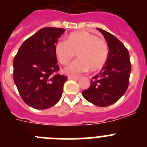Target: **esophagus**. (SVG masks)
<instances>
[{"mask_svg": "<svg viewBox=\"0 0 147 147\" xmlns=\"http://www.w3.org/2000/svg\"><path fill=\"white\" fill-rule=\"evenodd\" d=\"M68 80H77L80 79L79 76H68Z\"/></svg>", "mask_w": 147, "mask_h": 147, "instance_id": "obj_1", "label": "esophagus"}]
</instances>
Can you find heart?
<instances>
[{
	"mask_svg": "<svg viewBox=\"0 0 147 147\" xmlns=\"http://www.w3.org/2000/svg\"><path fill=\"white\" fill-rule=\"evenodd\" d=\"M55 56L62 65L67 64L76 53L77 59L65 67L68 75H78L90 71H97L105 65L108 58L109 48L105 40L88 32L72 33L65 42H58L54 47Z\"/></svg>",
	"mask_w": 147,
	"mask_h": 147,
	"instance_id": "obj_1",
	"label": "heart"
}]
</instances>
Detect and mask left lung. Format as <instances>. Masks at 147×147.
<instances>
[{
	"instance_id": "1",
	"label": "left lung",
	"mask_w": 147,
	"mask_h": 147,
	"mask_svg": "<svg viewBox=\"0 0 147 147\" xmlns=\"http://www.w3.org/2000/svg\"><path fill=\"white\" fill-rule=\"evenodd\" d=\"M103 34L109 48L107 60L101 71L92 78L90 88L82 91L83 97L98 107L116 102L127 91L131 64L127 49L114 35L96 28Z\"/></svg>"
}]
</instances>
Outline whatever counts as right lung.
<instances>
[{
  "instance_id": "right-lung-1",
  "label": "right lung",
  "mask_w": 147,
  "mask_h": 147,
  "mask_svg": "<svg viewBox=\"0 0 147 147\" xmlns=\"http://www.w3.org/2000/svg\"><path fill=\"white\" fill-rule=\"evenodd\" d=\"M64 28L46 27L27 39L13 61V79L23 102L44 110L59 102L67 76L59 71L54 47Z\"/></svg>"
}]
</instances>
